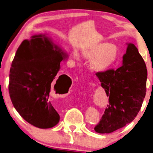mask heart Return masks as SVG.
Returning <instances> with one entry per match:
<instances>
[{
    "label": "heart",
    "instance_id": "heart-1",
    "mask_svg": "<svg viewBox=\"0 0 153 153\" xmlns=\"http://www.w3.org/2000/svg\"><path fill=\"white\" fill-rule=\"evenodd\" d=\"M84 56L91 60V68L97 72H103L113 66L118 57V49L116 45L110 43H101L85 50ZM74 57L79 59L76 52L74 53Z\"/></svg>",
    "mask_w": 153,
    "mask_h": 153
}]
</instances>
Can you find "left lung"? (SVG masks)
<instances>
[{
	"label": "left lung",
	"instance_id": "1",
	"mask_svg": "<svg viewBox=\"0 0 153 153\" xmlns=\"http://www.w3.org/2000/svg\"><path fill=\"white\" fill-rule=\"evenodd\" d=\"M96 75L109 97V104L94 130L111 133L132 122L140 111L146 95V64L137 48L129 44L121 66Z\"/></svg>",
	"mask_w": 153,
	"mask_h": 153
}]
</instances>
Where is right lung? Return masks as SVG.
<instances>
[{
    "label": "right lung",
    "mask_w": 153,
    "mask_h": 153,
    "mask_svg": "<svg viewBox=\"0 0 153 153\" xmlns=\"http://www.w3.org/2000/svg\"><path fill=\"white\" fill-rule=\"evenodd\" d=\"M65 56L57 45L42 34L23 40L16 52L10 69V97L20 116L37 128H50L60 121V116L50 102V93ZM58 79L54 85L56 91L63 83L58 82Z\"/></svg>",
    "instance_id": "add662e5"
}]
</instances>
